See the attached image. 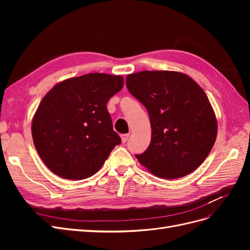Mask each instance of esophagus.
Segmentation results:
<instances>
[{
    "label": "esophagus",
    "instance_id": "obj_1",
    "mask_svg": "<svg viewBox=\"0 0 250 250\" xmlns=\"http://www.w3.org/2000/svg\"><path fill=\"white\" fill-rule=\"evenodd\" d=\"M121 139H122V142H123V143H126V142L128 141V139H129V133L122 134V135H121Z\"/></svg>",
    "mask_w": 250,
    "mask_h": 250
}]
</instances>
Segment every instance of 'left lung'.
<instances>
[{
    "label": "left lung",
    "instance_id": "left-lung-1",
    "mask_svg": "<svg viewBox=\"0 0 250 250\" xmlns=\"http://www.w3.org/2000/svg\"><path fill=\"white\" fill-rule=\"evenodd\" d=\"M126 86L150 118L151 142L135 155L138 161L165 179L197 169L217 138L216 116L203 89L188 75L172 71L130 74Z\"/></svg>",
    "mask_w": 250,
    "mask_h": 250
}]
</instances>
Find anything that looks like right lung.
<instances>
[{
  "label": "right lung",
  "mask_w": 250,
  "mask_h": 250,
  "mask_svg": "<svg viewBox=\"0 0 250 250\" xmlns=\"http://www.w3.org/2000/svg\"><path fill=\"white\" fill-rule=\"evenodd\" d=\"M124 79L90 73L58 83L42 98L32 121V138L44 165L56 175L81 180L93 176L121 138L106 104Z\"/></svg>",
  "instance_id": "right-lung-1"
}]
</instances>
